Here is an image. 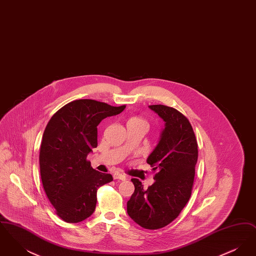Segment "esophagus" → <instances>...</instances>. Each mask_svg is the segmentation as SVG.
Returning <instances> with one entry per match:
<instances>
[{"label": "esophagus", "instance_id": "34e87169", "mask_svg": "<svg viewBox=\"0 0 256 256\" xmlns=\"http://www.w3.org/2000/svg\"><path fill=\"white\" fill-rule=\"evenodd\" d=\"M113 178H114V180H126V176L124 174H120V172L113 174Z\"/></svg>", "mask_w": 256, "mask_h": 256}]
</instances>
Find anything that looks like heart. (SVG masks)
Wrapping results in <instances>:
<instances>
[{
    "label": "heart",
    "mask_w": 256,
    "mask_h": 256,
    "mask_svg": "<svg viewBox=\"0 0 256 256\" xmlns=\"http://www.w3.org/2000/svg\"><path fill=\"white\" fill-rule=\"evenodd\" d=\"M130 121H143V120L140 119V118H138V117H134V118H132Z\"/></svg>",
    "instance_id": "obj_1"
}]
</instances>
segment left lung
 <instances>
[{"label": "left lung", "instance_id": "obj_1", "mask_svg": "<svg viewBox=\"0 0 256 256\" xmlns=\"http://www.w3.org/2000/svg\"><path fill=\"white\" fill-rule=\"evenodd\" d=\"M165 122L158 146L146 159L156 172L154 183L144 189L132 178L135 190L128 202V216L146 230H158L176 219L188 202L198 161V142L189 120L163 104L148 106Z\"/></svg>", "mask_w": 256, "mask_h": 256}]
</instances>
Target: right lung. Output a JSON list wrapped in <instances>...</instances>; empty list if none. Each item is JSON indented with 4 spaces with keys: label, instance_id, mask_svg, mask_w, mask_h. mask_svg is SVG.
<instances>
[{
    "label": "right lung",
    "instance_id": "add662e5",
    "mask_svg": "<svg viewBox=\"0 0 256 256\" xmlns=\"http://www.w3.org/2000/svg\"><path fill=\"white\" fill-rule=\"evenodd\" d=\"M124 108L95 100H76L48 122L40 146V174L50 202L64 222L74 224L90 217L98 189L113 180L110 174L93 169L87 156L97 148L98 124Z\"/></svg>",
    "mask_w": 256,
    "mask_h": 256
}]
</instances>
